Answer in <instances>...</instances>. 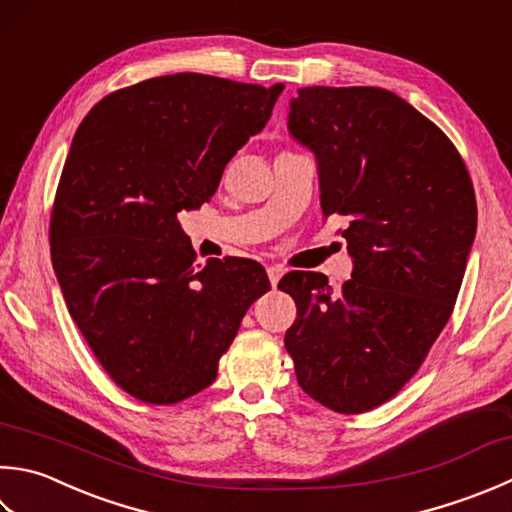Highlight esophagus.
Listing matches in <instances>:
<instances>
[{"mask_svg": "<svg viewBox=\"0 0 512 512\" xmlns=\"http://www.w3.org/2000/svg\"><path fill=\"white\" fill-rule=\"evenodd\" d=\"M266 273H268L270 284H273V288H275L279 279H282V275H284V268H282V266H277V264H273V266H268V268H266Z\"/></svg>", "mask_w": 512, "mask_h": 512, "instance_id": "esophagus-1", "label": "esophagus"}]
</instances>
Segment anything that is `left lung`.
Masks as SVG:
<instances>
[{"instance_id": "obj_1", "label": "left lung", "mask_w": 512, "mask_h": 512, "mask_svg": "<svg viewBox=\"0 0 512 512\" xmlns=\"http://www.w3.org/2000/svg\"><path fill=\"white\" fill-rule=\"evenodd\" d=\"M288 130L317 157L324 217L348 219L355 266L337 295L322 273L282 277L297 306L284 344L306 395L359 415L410 382L453 313L475 188L444 130L384 88H299Z\"/></svg>"}]
</instances>
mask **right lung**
Instances as JSON below:
<instances>
[{"mask_svg": "<svg viewBox=\"0 0 512 512\" xmlns=\"http://www.w3.org/2000/svg\"><path fill=\"white\" fill-rule=\"evenodd\" d=\"M284 84L199 73L119 88L79 124L50 213L68 313L113 382L177 404L215 382L250 304L270 288L244 257L195 264L179 210L210 202Z\"/></svg>", "mask_w": 512, "mask_h": 512, "instance_id": "1", "label": "right lung"}]
</instances>
